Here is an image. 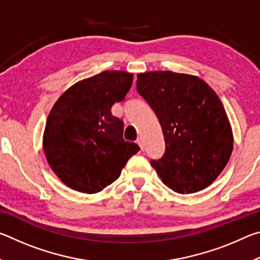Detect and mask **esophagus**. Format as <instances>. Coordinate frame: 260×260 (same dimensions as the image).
Instances as JSON below:
<instances>
[{"label":"esophagus","instance_id":"1","mask_svg":"<svg viewBox=\"0 0 260 260\" xmlns=\"http://www.w3.org/2000/svg\"><path fill=\"white\" fill-rule=\"evenodd\" d=\"M136 142H138V144L140 146V148H141V150H144V143H143V140H142V138H139L138 139V141H136Z\"/></svg>","mask_w":260,"mask_h":260}]
</instances>
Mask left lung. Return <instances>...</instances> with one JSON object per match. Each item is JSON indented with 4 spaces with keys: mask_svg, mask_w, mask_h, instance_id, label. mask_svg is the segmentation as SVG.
Returning <instances> with one entry per match:
<instances>
[{
    "mask_svg": "<svg viewBox=\"0 0 260 260\" xmlns=\"http://www.w3.org/2000/svg\"><path fill=\"white\" fill-rule=\"evenodd\" d=\"M136 86L164 134L165 155L151 160L161 181L179 193L209 187L225 169L234 143L218 95L201 78L172 71L139 73Z\"/></svg>",
    "mask_w": 260,
    "mask_h": 260,
    "instance_id": "left-lung-1",
    "label": "left lung"
}]
</instances>
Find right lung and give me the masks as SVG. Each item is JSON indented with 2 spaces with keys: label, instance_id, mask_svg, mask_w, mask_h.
I'll use <instances>...</instances> for the list:
<instances>
[{
  "label": "right lung",
  "instance_id": "obj_1",
  "mask_svg": "<svg viewBox=\"0 0 260 260\" xmlns=\"http://www.w3.org/2000/svg\"><path fill=\"white\" fill-rule=\"evenodd\" d=\"M132 82L128 72H101L74 83L50 110L43 150L54 173L73 190H103L140 150L138 144L122 139L124 122L111 113Z\"/></svg>",
  "mask_w": 260,
  "mask_h": 260
}]
</instances>
